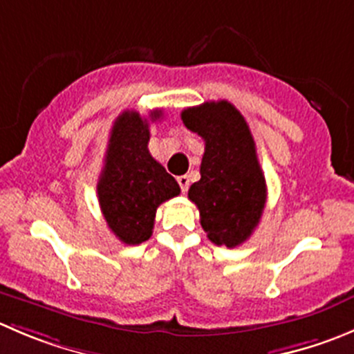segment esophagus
Instances as JSON below:
<instances>
[{
    "label": "esophagus",
    "mask_w": 354,
    "mask_h": 354,
    "mask_svg": "<svg viewBox=\"0 0 354 354\" xmlns=\"http://www.w3.org/2000/svg\"><path fill=\"white\" fill-rule=\"evenodd\" d=\"M178 180V183H180V188H181V192H187L188 190V185H190V178L187 176V174H183V176H178L176 178Z\"/></svg>",
    "instance_id": "34e87169"
}]
</instances>
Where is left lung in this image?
<instances>
[{"instance_id":"8db88e82","label":"left lung","mask_w":354,"mask_h":354,"mask_svg":"<svg viewBox=\"0 0 354 354\" xmlns=\"http://www.w3.org/2000/svg\"><path fill=\"white\" fill-rule=\"evenodd\" d=\"M183 124L205 143L201 180L188 198L201 212V225L216 245L245 242L263 216L266 181L250 129L230 102H205L181 112Z\"/></svg>"}]
</instances>
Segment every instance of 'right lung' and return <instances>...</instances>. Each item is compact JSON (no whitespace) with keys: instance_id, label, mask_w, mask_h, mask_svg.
I'll use <instances>...</instances> for the list:
<instances>
[{"instance_id":"right-lung-1","label":"right lung","mask_w":354,"mask_h":354,"mask_svg":"<svg viewBox=\"0 0 354 354\" xmlns=\"http://www.w3.org/2000/svg\"><path fill=\"white\" fill-rule=\"evenodd\" d=\"M162 112H150L159 121ZM149 119L124 111L112 126L97 192L111 232L126 245L150 239L162 202L180 195V185L150 156Z\"/></svg>"}]
</instances>
